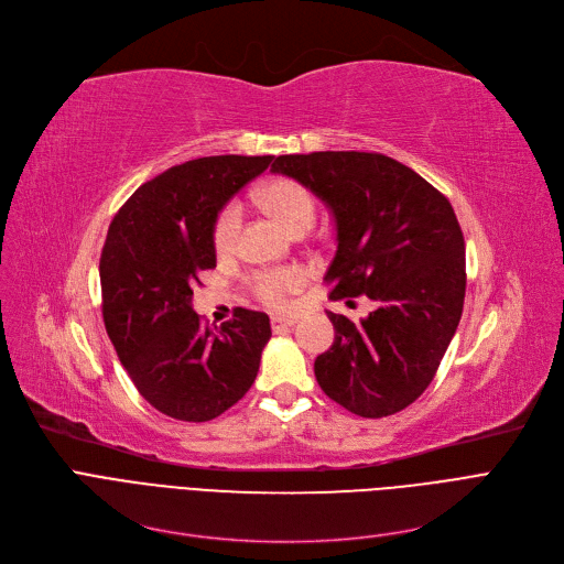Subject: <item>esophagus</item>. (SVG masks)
I'll list each match as a JSON object with an SVG mask.
<instances>
[{
  "mask_svg": "<svg viewBox=\"0 0 564 564\" xmlns=\"http://www.w3.org/2000/svg\"><path fill=\"white\" fill-rule=\"evenodd\" d=\"M294 322H297V317H292V315H274V317H272V329H274V332L290 329Z\"/></svg>",
  "mask_w": 564,
  "mask_h": 564,
  "instance_id": "34e87169",
  "label": "esophagus"
}]
</instances>
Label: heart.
<instances>
[{
  "instance_id": "b5f03b06",
  "label": "heart",
  "mask_w": 564,
  "mask_h": 564,
  "mask_svg": "<svg viewBox=\"0 0 564 564\" xmlns=\"http://www.w3.org/2000/svg\"><path fill=\"white\" fill-rule=\"evenodd\" d=\"M260 205L270 213L285 230L297 232L308 230L315 221V198L313 194L292 177H276L258 192ZM242 230V205L230 200L224 205L213 230L215 251L228 256L235 251ZM308 283L306 270L297 264L272 267V270H258L247 276L245 285L251 297L267 308H285L297 292Z\"/></svg>"
}]
</instances>
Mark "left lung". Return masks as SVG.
Listing matches in <instances>:
<instances>
[{
	"instance_id": "8db88e82",
	"label": "left lung",
	"mask_w": 564,
	"mask_h": 564,
	"mask_svg": "<svg viewBox=\"0 0 564 564\" xmlns=\"http://www.w3.org/2000/svg\"><path fill=\"white\" fill-rule=\"evenodd\" d=\"M272 171L334 210L329 297L351 304L366 294L375 302L361 322L329 313L336 338L315 359L319 389L357 416H393L425 393L462 317L466 256L453 205L381 153L279 155Z\"/></svg>"
}]
</instances>
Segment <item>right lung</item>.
<instances>
[{"mask_svg":"<svg viewBox=\"0 0 564 564\" xmlns=\"http://www.w3.org/2000/svg\"><path fill=\"white\" fill-rule=\"evenodd\" d=\"M272 160L215 155L171 166L109 224L100 256L107 336L143 400L175 421H213L256 381L270 317L235 308L213 332L189 302L200 274L217 267L221 207Z\"/></svg>","mask_w":564,"mask_h":564,"instance_id":"right-lung-1","label":"right lung"}]
</instances>
